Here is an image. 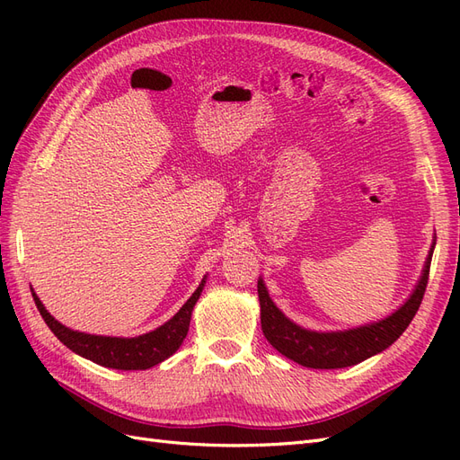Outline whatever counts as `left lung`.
Masks as SVG:
<instances>
[{
  "label": "left lung",
  "instance_id": "left-lung-1",
  "mask_svg": "<svg viewBox=\"0 0 460 460\" xmlns=\"http://www.w3.org/2000/svg\"><path fill=\"white\" fill-rule=\"evenodd\" d=\"M436 242L431 243L419 284L401 307L378 323L343 332H313L297 326L272 303L262 278L257 282L261 303V326L264 338L294 363L307 368H345L387 349L419 311L428 286V274Z\"/></svg>",
  "mask_w": 460,
  "mask_h": 460
}]
</instances>
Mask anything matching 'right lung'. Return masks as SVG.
Segmentation results:
<instances>
[{
	"label": "right lung",
	"instance_id": "1",
	"mask_svg": "<svg viewBox=\"0 0 460 460\" xmlns=\"http://www.w3.org/2000/svg\"><path fill=\"white\" fill-rule=\"evenodd\" d=\"M207 276L201 280L199 288L193 291L191 297L182 305L169 323L155 328L153 332L144 333L137 338H109V336H92V333L76 332L63 326L58 323L41 305L40 297L32 291V297L36 307L44 318V323L49 326V330L58 336V340L66 345L68 349L75 351L76 355L84 357L88 360H93L95 365H102L107 368L117 370H146L163 363L164 358H169L176 349L182 345L190 320L191 311L196 307V303L201 296Z\"/></svg>",
	"mask_w": 460,
	"mask_h": 460
}]
</instances>
